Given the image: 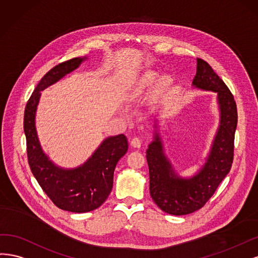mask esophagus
Here are the masks:
<instances>
[{
	"mask_svg": "<svg viewBox=\"0 0 258 258\" xmlns=\"http://www.w3.org/2000/svg\"><path fill=\"white\" fill-rule=\"evenodd\" d=\"M131 145L134 148H139L141 146V140L139 137H133L131 140Z\"/></svg>",
	"mask_w": 258,
	"mask_h": 258,
	"instance_id": "1",
	"label": "esophagus"
}]
</instances>
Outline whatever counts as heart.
Returning <instances> with one entry per match:
<instances>
[{
	"mask_svg": "<svg viewBox=\"0 0 258 258\" xmlns=\"http://www.w3.org/2000/svg\"><path fill=\"white\" fill-rule=\"evenodd\" d=\"M153 79H154L153 74H147L146 76L144 77V79L141 80V84H143V85H148V84H150V82H151Z\"/></svg>",
	"mask_w": 258,
	"mask_h": 258,
	"instance_id": "heart-1",
	"label": "heart"
}]
</instances>
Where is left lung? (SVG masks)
Segmentation results:
<instances>
[{
	"label": "left lung",
	"mask_w": 258,
	"mask_h": 258,
	"mask_svg": "<svg viewBox=\"0 0 258 258\" xmlns=\"http://www.w3.org/2000/svg\"><path fill=\"white\" fill-rule=\"evenodd\" d=\"M193 85L217 92L221 109V125L204 168L192 179L176 177L163 154L159 136L149 145L146 155L150 177V195L164 212L173 215L188 214L203 208L226 177L234 161L235 132L238 122L234 95L211 66L199 57Z\"/></svg>",
	"instance_id": "8db88e82"
}]
</instances>
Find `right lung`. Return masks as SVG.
I'll return each instance as SVG.
<instances>
[{
    "mask_svg": "<svg viewBox=\"0 0 258 258\" xmlns=\"http://www.w3.org/2000/svg\"><path fill=\"white\" fill-rule=\"evenodd\" d=\"M82 60L74 57L59 63L40 79L27 103L23 120L28 161L33 176L57 208L77 213L95 210L106 201L112 189L115 166L128 149L127 138L123 134L110 137L84 166L73 170L55 167L41 151L35 130L39 92L77 69Z\"/></svg>",
    "mask_w": 258,
    "mask_h": 258,
    "instance_id": "obj_1",
    "label": "right lung"
}]
</instances>
